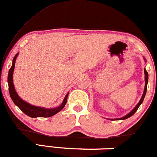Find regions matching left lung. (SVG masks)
Instances as JSON below:
<instances>
[{
	"label": "left lung",
	"mask_w": 157,
	"mask_h": 157,
	"mask_svg": "<svg viewBox=\"0 0 157 157\" xmlns=\"http://www.w3.org/2000/svg\"><path fill=\"white\" fill-rule=\"evenodd\" d=\"M144 60L146 62V59L144 57ZM144 73H145V88H144V91H143V94H142V97L141 99H140V100L139 101V102L137 104H136V105L135 106L134 108V109H132V111H130L128 114H126L125 116L122 117H120V118H116V119H109L110 120H126V119L131 117L132 115H134L135 112H136V111H137V109H139V107H140V105L142 103V102H143L144 100V98H145V94H146V91H147V82H148V73L147 72L146 69L145 68H144Z\"/></svg>",
	"instance_id": "obj_1"
}]
</instances>
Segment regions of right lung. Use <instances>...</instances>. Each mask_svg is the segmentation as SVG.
<instances>
[{
    "label": "right lung",
    "mask_w": 157,
    "mask_h": 157,
    "mask_svg": "<svg viewBox=\"0 0 157 157\" xmlns=\"http://www.w3.org/2000/svg\"><path fill=\"white\" fill-rule=\"evenodd\" d=\"M19 53H17L15 57H14L13 60H12V67L10 68V71H9L8 74V85H9V91H10V94L11 98H12V101L15 104L17 107L19 108L21 111H23L25 114L27 116L30 117L32 118L36 117H50L54 116L59 111L64 108L66 105V102H67V97L68 95V93L66 94L63 100L62 103L60 105L57 106L56 108H52V109H46L44 107H40V106H36L31 105L30 103L24 101L23 99H21L16 92L15 86L13 83V72L14 69H15V61L17 59V56H18Z\"/></svg>",
    "instance_id": "1"
}]
</instances>
